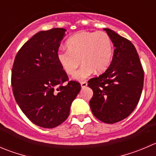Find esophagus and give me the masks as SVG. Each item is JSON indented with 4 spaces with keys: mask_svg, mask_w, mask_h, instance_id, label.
<instances>
[{
    "mask_svg": "<svg viewBox=\"0 0 156 156\" xmlns=\"http://www.w3.org/2000/svg\"><path fill=\"white\" fill-rule=\"evenodd\" d=\"M87 85V83L86 82V81H82V82L81 83V87H82V88L85 87Z\"/></svg>",
    "mask_w": 156,
    "mask_h": 156,
    "instance_id": "1",
    "label": "esophagus"
}]
</instances>
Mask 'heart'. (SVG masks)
Masks as SVG:
<instances>
[{"label":"heart","instance_id":"b5f03b06","mask_svg":"<svg viewBox=\"0 0 156 156\" xmlns=\"http://www.w3.org/2000/svg\"><path fill=\"white\" fill-rule=\"evenodd\" d=\"M67 50L59 51L57 61L65 72L73 75L81 63L83 66L75 75V79L83 80L94 72L101 73L110 65L113 46L105 32L81 31L69 38Z\"/></svg>","mask_w":156,"mask_h":156}]
</instances>
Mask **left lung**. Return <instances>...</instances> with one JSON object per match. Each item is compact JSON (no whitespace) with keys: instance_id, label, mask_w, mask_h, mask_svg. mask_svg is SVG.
Instances as JSON below:
<instances>
[{"instance_id":"8db88e82","label":"left lung","mask_w":156,"mask_h":156,"mask_svg":"<svg viewBox=\"0 0 156 156\" xmlns=\"http://www.w3.org/2000/svg\"><path fill=\"white\" fill-rule=\"evenodd\" d=\"M115 49L104 73L88 81L93 90L90 101L96 118L115 123L126 118L138 104L144 81V71L135 46L129 40L110 29H104Z\"/></svg>"}]
</instances>
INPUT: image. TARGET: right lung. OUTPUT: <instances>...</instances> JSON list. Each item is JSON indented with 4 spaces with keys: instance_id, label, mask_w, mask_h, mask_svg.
<instances>
[{
    "instance_id": "right-lung-1",
    "label": "right lung",
    "mask_w": 156,
    "mask_h": 156,
    "mask_svg": "<svg viewBox=\"0 0 156 156\" xmlns=\"http://www.w3.org/2000/svg\"><path fill=\"white\" fill-rule=\"evenodd\" d=\"M66 29L40 31L24 43L15 57L11 84L16 103L34 124L54 128L69 115L81 84L69 81L57 61Z\"/></svg>"
}]
</instances>
